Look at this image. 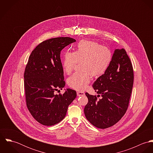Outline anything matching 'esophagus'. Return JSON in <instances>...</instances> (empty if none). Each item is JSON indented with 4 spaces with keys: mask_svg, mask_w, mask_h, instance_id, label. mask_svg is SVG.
I'll return each mask as SVG.
<instances>
[{
    "mask_svg": "<svg viewBox=\"0 0 153 153\" xmlns=\"http://www.w3.org/2000/svg\"><path fill=\"white\" fill-rule=\"evenodd\" d=\"M77 95L78 96V97H81V96H84V95H85V93L84 92H81V91H78V92H77Z\"/></svg>",
    "mask_w": 153,
    "mask_h": 153,
    "instance_id": "esophagus-1",
    "label": "esophagus"
}]
</instances>
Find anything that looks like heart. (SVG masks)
I'll return each mask as SVG.
<instances>
[{
	"label": "heart",
	"mask_w": 153,
	"mask_h": 153,
	"mask_svg": "<svg viewBox=\"0 0 153 153\" xmlns=\"http://www.w3.org/2000/svg\"><path fill=\"white\" fill-rule=\"evenodd\" d=\"M112 59L111 49L96 42L80 41L73 52L66 51L62 57V66L66 74H70L78 62L82 72L73 74L68 79V85L76 91H83L91 81V75L98 77L109 68Z\"/></svg>",
	"instance_id": "obj_1"
}]
</instances>
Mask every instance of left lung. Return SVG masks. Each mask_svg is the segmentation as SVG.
<instances>
[{
  "label": "left lung",
  "mask_w": 153,
  "mask_h": 153,
  "mask_svg": "<svg viewBox=\"0 0 153 153\" xmlns=\"http://www.w3.org/2000/svg\"><path fill=\"white\" fill-rule=\"evenodd\" d=\"M134 82V71L124 49H115L109 68L94 83L95 92L102 97L86 92L88 102L84 114L94 126L104 129L118 123L126 114Z\"/></svg>",
  "instance_id": "left-lung-1"
}]
</instances>
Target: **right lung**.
<instances>
[{
  "label": "right lung",
  "instance_id": "obj_1",
  "mask_svg": "<svg viewBox=\"0 0 153 153\" xmlns=\"http://www.w3.org/2000/svg\"><path fill=\"white\" fill-rule=\"evenodd\" d=\"M75 42L69 37L51 38L39 44L29 57L24 73L26 105L32 117L44 126L61 121L76 97V91L69 88L63 94H55L65 85L61 51Z\"/></svg>",
  "mask_w": 153,
  "mask_h": 153
}]
</instances>
